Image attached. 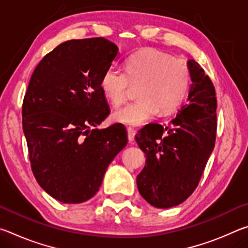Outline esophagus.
Instances as JSON below:
<instances>
[{
	"instance_id": "esophagus-1",
	"label": "esophagus",
	"mask_w": 248,
	"mask_h": 248,
	"mask_svg": "<svg viewBox=\"0 0 248 248\" xmlns=\"http://www.w3.org/2000/svg\"><path fill=\"white\" fill-rule=\"evenodd\" d=\"M127 131H128V139H129V141L130 142H133V140H134V134H136V130H133L132 128H128L127 129Z\"/></svg>"
}]
</instances>
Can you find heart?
I'll use <instances>...</instances> for the list:
<instances>
[{
	"instance_id": "1",
	"label": "heart",
	"mask_w": 248,
	"mask_h": 248,
	"mask_svg": "<svg viewBox=\"0 0 248 248\" xmlns=\"http://www.w3.org/2000/svg\"><path fill=\"white\" fill-rule=\"evenodd\" d=\"M125 73L110 66L100 78V89L114 106H120L128 97L129 85L140 84L137 102L116 110L117 123L140 125L158 114L176 110L186 97L190 84L189 66L183 59L169 53L143 49L125 60Z\"/></svg>"
}]
</instances>
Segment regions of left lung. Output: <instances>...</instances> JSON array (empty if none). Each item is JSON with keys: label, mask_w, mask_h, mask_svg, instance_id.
Instances as JSON below:
<instances>
[{"label": "left lung", "mask_w": 248, "mask_h": 248, "mask_svg": "<svg viewBox=\"0 0 248 248\" xmlns=\"http://www.w3.org/2000/svg\"><path fill=\"white\" fill-rule=\"evenodd\" d=\"M187 64L191 85L185 106L166 125L149 124L136 136L146 156L137 177L138 189L159 209L175 207L194 192L215 148V86L194 59Z\"/></svg>", "instance_id": "left-lung-1"}]
</instances>
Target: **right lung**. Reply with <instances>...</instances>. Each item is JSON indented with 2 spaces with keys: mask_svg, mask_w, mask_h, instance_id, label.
<instances>
[{
  "mask_svg": "<svg viewBox=\"0 0 248 248\" xmlns=\"http://www.w3.org/2000/svg\"><path fill=\"white\" fill-rule=\"evenodd\" d=\"M117 58L118 47L102 37L69 40L46 54L29 81L23 130L31 170L63 203L91 199L128 143L124 124L93 129L110 112L100 78Z\"/></svg>",
  "mask_w": 248,
  "mask_h": 248,
  "instance_id": "right-lung-1",
  "label": "right lung"
}]
</instances>
